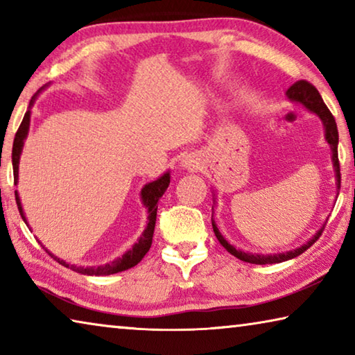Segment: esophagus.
Listing matches in <instances>:
<instances>
[{
	"label": "esophagus",
	"instance_id": "34e87169",
	"mask_svg": "<svg viewBox=\"0 0 355 355\" xmlns=\"http://www.w3.org/2000/svg\"><path fill=\"white\" fill-rule=\"evenodd\" d=\"M182 164H183L188 171H196V169H199V164H200V163H199V159L194 158V156H186Z\"/></svg>",
	"mask_w": 355,
	"mask_h": 355
}]
</instances>
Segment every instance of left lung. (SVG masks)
Masks as SVG:
<instances>
[{
    "label": "left lung",
    "mask_w": 355,
    "mask_h": 355,
    "mask_svg": "<svg viewBox=\"0 0 355 355\" xmlns=\"http://www.w3.org/2000/svg\"><path fill=\"white\" fill-rule=\"evenodd\" d=\"M286 97L290 98L291 101H297V103L304 105L307 110H310L311 112H315L316 116H320V119L322 120L324 123V128H326V139L330 144V147H332V159H334V167H335V172H336V183H338V188H340V183H341V173H340V161H338V128H336V122H335V117L332 116V112L329 111V107L324 103L320 92H318V89L313 86V84H310L309 81L305 80H299L290 86V89L286 91ZM213 230H214V235L216 238L219 239V243L224 245V248L230 252L232 255H235L236 258L243 261H248L252 264H272V263H282V261H286V260H291V258L297 257L300 254H304L305 250H307L311 244H315V241L318 238L321 236L322 230H320L316 233V235L310 239L307 244H304L302 248H297L294 250L290 252H285V254H272V255H258V254H249V252H243L239 249H235L233 245L227 241V239L220 235L218 227L213 222Z\"/></svg>",
    "instance_id": "obj_1"
}]
</instances>
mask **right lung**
Masks as SVG:
<instances>
[{
  "label": "right lung",
  "mask_w": 355,
  "mask_h": 355,
  "mask_svg": "<svg viewBox=\"0 0 355 355\" xmlns=\"http://www.w3.org/2000/svg\"><path fill=\"white\" fill-rule=\"evenodd\" d=\"M31 103H33V100H31ZM29 116H31V111H26L25 117H23L20 127H19V130H17V133H15L14 146H12V166H14V183H17V180H19V161H20V153H21L23 141H25V137L28 135V130H29ZM169 183H171V175H169V172H167L161 178L155 180V182L144 186V189L141 191V196H142L144 205L148 208V224H147L146 230H144L142 236L139 238V241H137L133 245V249H130L123 257L117 258V260H114L112 263L105 264V266L81 268V266H75V264H69V263H65L62 260H59V258L53 257L51 254L50 255L55 258V260H58L59 263H61L62 266L73 269V271L81 272L84 275H110V274L122 272V271H125V269H130V268L136 266V264L142 260L144 255L147 254L148 249H150V245H152L153 232H155V222H156V209H158V200H159V197L164 194V191L167 189V186H169ZM15 200H17V207H19V211L21 214V219L26 222L25 213H23V208H21V203H20V197H19V194H17V191H15Z\"/></svg>",
  "instance_id": "add662e5"
}]
</instances>
